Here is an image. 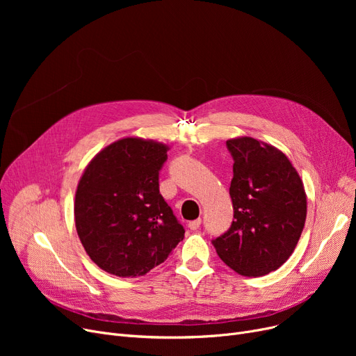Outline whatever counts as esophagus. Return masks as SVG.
Wrapping results in <instances>:
<instances>
[{"label":"esophagus","mask_w":356,"mask_h":356,"mask_svg":"<svg viewBox=\"0 0 356 356\" xmlns=\"http://www.w3.org/2000/svg\"><path fill=\"white\" fill-rule=\"evenodd\" d=\"M200 219H195V220H191L189 223H188V227H189V229L191 231H196V229H199V227H200Z\"/></svg>","instance_id":"obj_1"}]
</instances>
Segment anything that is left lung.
I'll list each match as a JSON object with an SVG mask.
<instances>
[{
  "mask_svg": "<svg viewBox=\"0 0 356 356\" xmlns=\"http://www.w3.org/2000/svg\"><path fill=\"white\" fill-rule=\"evenodd\" d=\"M227 147L234 159V220L212 244L238 274L266 275L286 263L300 239L307 213L303 181L273 145L241 137Z\"/></svg>",
  "mask_w": 356,
  "mask_h": 356,
  "instance_id": "left-lung-1",
  "label": "left lung"
}]
</instances>
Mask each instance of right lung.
Returning <instances> with one entry per match:
<instances>
[{
    "label": "right lung",
    "instance_id": "add662e5",
    "mask_svg": "<svg viewBox=\"0 0 356 356\" xmlns=\"http://www.w3.org/2000/svg\"><path fill=\"white\" fill-rule=\"evenodd\" d=\"M167 145L122 138L85 168L74 197V223L90 259L118 277L144 275L160 266L184 228L159 189Z\"/></svg>",
    "mask_w": 356,
    "mask_h": 356
}]
</instances>
